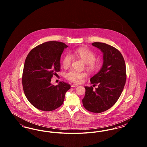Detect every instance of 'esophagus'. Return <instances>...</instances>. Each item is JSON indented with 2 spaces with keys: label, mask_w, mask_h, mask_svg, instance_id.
I'll return each mask as SVG.
<instances>
[{
  "label": "esophagus",
  "mask_w": 147,
  "mask_h": 147,
  "mask_svg": "<svg viewBox=\"0 0 147 147\" xmlns=\"http://www.w3.org/2000/svg\"><path fill=\"white\" fill-rule=\"evenodd\" d=\"M77 86H78V85H77V84H72L71 85V87H77Z\"/></svg>",
  "instance_id": "esophagus-1"
}]
</instances>
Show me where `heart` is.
<instances>
[{"label":"heart","instance_id":"1","mask_svg":"<svg viewBox=\"0 0 147 147\" xmlns=\"http://www.w3.org/2000/svg\"><path fill=\"white\" fill-rule=\"evenodd\" d=\"M72 55L80 58L85 63V69L90 73H95L99 68L98 63L95 61L96 55L90 49L80 47L74 50L72 52ZM73 61V57L70 54H67L63 57L62 65L65 68L70 66ZM86 77V73L84 72L78 71L71 69L67 72L65 78L73 83H80L82 79Z\"/></svg>","mask_w":147,"mask_h":147}]
</instances>
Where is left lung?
Listing matches in <instances>:
<instances>
[{"instance_id": "obj_1", "label": "left lung", "mask_w": 147, "mask_h": 147, "mask_svg": "<svg viewBox=\"0 0 147 147\" xmlns=\"http://www.w3.org/2000/svg\"><path fill=\"white\" fill-rule=\"evenodd\" d=\"M92 45L101 49L104 54L103 65L90 82L98 87L85 86L83 99L84 108L90 112L101 113L109 110L118 100L126 80L124 58L119 50L105 43L94 42Z\"/></svg>"}]
</instances>
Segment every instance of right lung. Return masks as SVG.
I'll return each instance as SVG.
<instances>
[{
	"label": "right lung",
	"instance_id": "right-lung-1",
	"mask_svg": "<svg viewBox=\"0 0 147 147\" xmlns=\"http://www.w3.org/2000/svg\"><path fill=\"white\" fill-rule=\"evenodd\" d=\"M68 47L63 42H45L31 49L26 58L22 77L23 90L28 101L38 110L51 111L63 104L70 84L60 82L55 86L51 81L61 70V56Z\"/></svg>",
	"mask_w": 147,
	"mask_h": 147
}]
</instances>
